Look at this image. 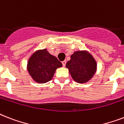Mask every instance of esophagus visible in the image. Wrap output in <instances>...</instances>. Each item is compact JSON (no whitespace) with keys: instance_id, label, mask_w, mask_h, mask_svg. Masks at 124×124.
Here are the masks:
<instances>
[{"instance_id":"1","label":"esophagus","mask_w":124,"mask_h":124,"mask_svg":"<svg viewBox=\"0 0 124 124\" xmlns=\"http://www.w3.org/2000/svg\"><path fill=\"white\" fill-rule=\"evenodd\" d=\"M62 65H63V66H64V67H65V64H66V61H65V60H64V61H62Z\"/></svg>"}]
</instances>
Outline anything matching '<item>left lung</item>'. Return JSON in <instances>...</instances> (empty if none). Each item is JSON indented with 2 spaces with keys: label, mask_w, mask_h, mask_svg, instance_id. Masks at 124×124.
Segmentation results:
<instances>
[{
  "label": "left lung",
  "mask_w": 124,
  "mask_h": 124,
  "mask_svg": "<svg viewBox=\"0 0 124 124\" xmlns=\"http://www.w3.org/2000/svg\"><path fill=\"white\" fill-rule=\"evenodd\" d=\"M73 80L85 83L93 78L97 71V62L88 51H76L71 55V60L65 65Z\"/></svg>",
  "instance_id": "1"
}]
</instances>
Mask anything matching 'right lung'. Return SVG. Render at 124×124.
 <instances>
[{
	"instance_id": "1",
	"label": "right lung",
	"mask_w": 124,
	"mask_h": 124,
	"mask_svg": "<svg viewBox=\"0 0 124 124\" xmlns=\"http://www.w3.org/2000/svg\"><path fill=\"white\" fill-rule=\"evenodd\" d=\"M62 66L57 58L51 55L47 49L38 50L31 55L27 62V71L31 78L38 83H45L53 78L57 68Z\"/></svg>"
}]
</instances>
